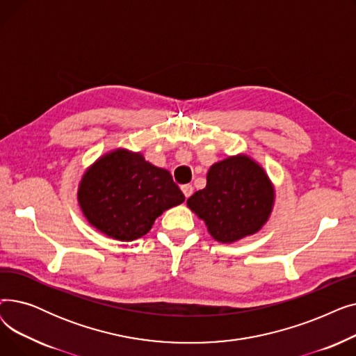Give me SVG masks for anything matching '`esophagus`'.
<instances>
[{"label":"esophagus","instance_id":"esophagus-1","mask_svg":"<svg viewBox=\"0 0 356 356\" xmlns=\"http://www.w3.org/2000/svg\"><path fill=\"white\" fill-rule=\"evenodd\" d=\"M181 192L186 197H189L193 193V186L192 184H183L181 186Z\"/></svg>","mask_w":356,"mask_h":356}]
</instances>
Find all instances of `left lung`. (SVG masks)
I'll return each instance as SVG.
<instances>
[{
    "label": "left lung",
    "mask_w": 356,
    "mask_h": 356,
    "mask_svg": "<svg viewBox=\"0 0 356 356\" xmlns=\"http://www.w3.org/2000/svg\"><path fill=\"white\" fill-rule=\"evenodd\" d=\"M273 199L263 168L247 156H238L211 167L207 188L195 192L188 207L204 220L216 241L234 242L264 225Z\"/></svg>",
    "instance_id": "left-lung-1"
}]
</instances>
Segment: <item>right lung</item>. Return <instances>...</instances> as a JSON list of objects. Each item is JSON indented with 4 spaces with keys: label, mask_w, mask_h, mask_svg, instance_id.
Masks as SVG:
<instances>
[{
    "label": "right lung",
    "mask_w": 356,
    "mask_h": 356,
    "mask_svg": "<svg viewBox=\"0 0 356 356\" xmlns=\"http://www.w3.org/2000/svg\"><path fill=\"white\" fill-rule=\"evenodd\" d=\"M78 197L92 225L120 241L141 238L165 209L184 200L170 173L124 149L89 168Z\"/></svg>",
    "instance_id": "1"
}]
</instances>
